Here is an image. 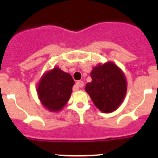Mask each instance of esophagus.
<instances>
[{
  "mask_svg": "<svg viewBox=\"0 0 158 158\" xmlns=\"http://www.w3.org/2000/svg\"><path fill=\"white\" fill-rule=\"evenodd\" d=\"M83 86H84V82L82 81H77L76 82V85H75L73 90H76V89H77L78 88H82Z\"/></svg>",
  "mask_w": 158,
  "mask_h": 158,
  "instance_id": "esophagus-1",
  "label": "esophagus"
}]
</instances>
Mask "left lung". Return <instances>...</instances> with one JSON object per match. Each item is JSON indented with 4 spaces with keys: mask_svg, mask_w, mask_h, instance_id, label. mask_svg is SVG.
I'll return each instance as SVG.
<instances>
[{
    "mask_svg": "<svg viewBox=\"0 0 158 158\" xmlns=\"http://www.w3.org/2000/svg\"><path fill=\"white\" fill-rule=\"evenodd\" d=\"M92 81L86 84L85 91L93 104L100 111L110 113L115 111L127 94L126 77L114 62H107L93 67Z\"/></svg>",
    "mask_w": 158,
    "mask_h": 158,
    "instance_id": "1",
    "label": "left lung"
}]
</instances>
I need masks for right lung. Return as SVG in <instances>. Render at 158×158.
I'll use <instances>...</instances> for the list:
<instances>
[{"label": "right lung", "instance_id": "1", "mask_svg": "<svg viewBox=\"0 0 158 158\" xmlns=\"http://www.w3.org/2000/svg\"><path fill=\"white\" fill-rule=\"evenodd\" d=\"M74 81L58 67L47 71L38 83L37 93L41 104L52 112L62 110L71 96Z\"/></svg>", "mask_w": 158, "mask_h": 158}]
</instances>
